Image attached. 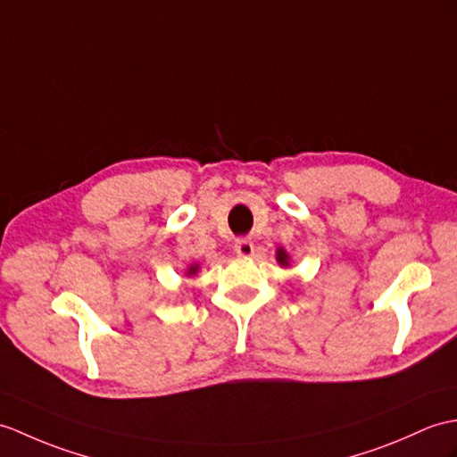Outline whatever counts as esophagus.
<instances>
[{
	"label": "esophagus",
	"mask_w": 457,
	"mask_h": 457,
	"mask_svg": "<svg viewBox=\"0 0 457 457\" xmlns=\"http://www.w3.org/2000/svg\"><path fill=\"white\" fill-rule=\"evenodd\" d=\"M233 249H236V253L241 254V257H249V254H253V251H254L253 241L249 237L236 239V243H233Z\"/></svg>",
	"instance_id": "1"
}]
</instances>
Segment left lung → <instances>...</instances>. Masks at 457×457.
I'll use <instances>...</instances> for the list:
<instances>
[{"instance_id":"obj_1","label":"left lung","mask_w":457,"mask_h":457,"mask_svg":"<svg viewBox=\"0 0 457 457\" xmlns=\"http://www.w3.org/2000/svg\"><path fill=\"white\" fill-rule=\"evenodd\" d=\"M277 259H278V262H280V264H288V254H286L282 249H278Z\"/></svg>"}]
</instances>
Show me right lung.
Instances as JSON below:
<instances>
[{"mask_svg": "<svg viewBox=\"0 0 457 457\" xmlns=\"http://www.w3.org/2000/svg\"><path fill=\"white\" fill-rule=\"evenodd\" d=\"M196 270H198V264H193V267H190V269H188V274H195Z\"/></svg>", "mask_w": 457, "mask_h": 457, "instance_id": "obj_1", "label": "right lung"}]
</instances>
